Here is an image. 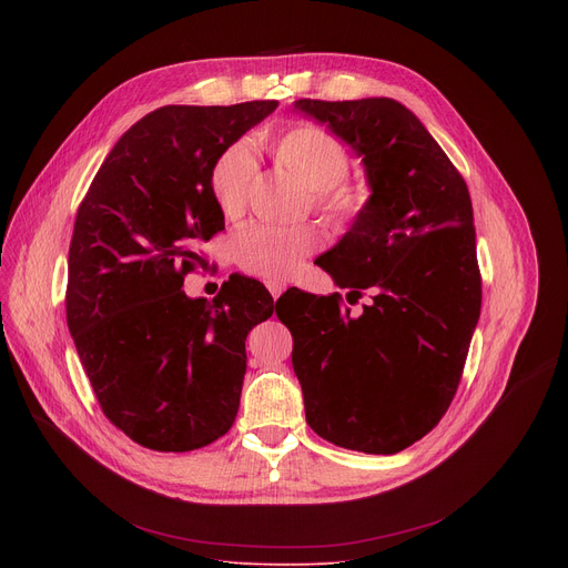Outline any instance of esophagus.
<instances>
[{
    "mask_svg": "<svg viewBox=\"0 0 568 568\" xmlns=\"http://www.w3.org/2000/svg\"><path fill=\"white\" fill-rule=\"evenodd\" d=\"M266 287H268V292H272L274 300H278V296L285 292L287 285L283 281H266Z\"/></svg>",
    "mask_w": 568,
    "mask_h": 568,
    "instance_id": "esophagus-1",
    "label": "esophagus"
}]
</instances>
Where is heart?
Returning a JSON list of instances; mask_svg holds the SVG:
<instances>
[{"mask_svg": "<svg viewBox=\"0 0 568 568\" xmlns=\"http://www.w3.org/2000/svg\"><path fill=\"white\" fill-rule=\"evenodd\" d=\"M276 165L294 176L308 193L317 212L334 223H347L362 212L366 191L345 184L347 152L329 131L313 124L287 126L278 133L255 140ZM255 174V156L246 142L230 144L212 170V189L221 212L230 219L244 214L251 182ZM320 246V234L308 227H281L255 223L248 225L236 242V260L246 272L283 281L290 278L304 260Z\"/></svg>", "mask_w": 568, "mask_h": 568, "instance_id": "heart-1", "label": "heart"}]
</instances>
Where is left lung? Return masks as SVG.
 Returning a JSON list of instances; mask_svg holds the SVG:
<instances>
[{
	"mask_svg": "<svg viewBox=\"0 0 568 568\" xmlns=\"http://www.w3.org/2000/svg\"><path fill=\"white\" fill-rule=\"evenodd\" d=\"M362 159L371 195L315 262L338 287L373 292L359 317L338 296L287 290L281 322L306 422L326 442L398 454L449 409L481 313L471 200L412 110L394 99L294 101Z\"/></svg>",
	"mask_w": 568,
	"mask_h": 568,
	"instance_id": "1",
	"label": "left lung"
}]
</instances>
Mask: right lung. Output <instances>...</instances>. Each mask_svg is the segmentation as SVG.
<instances>
[{"mask_svg":"<svg viewBox=\"0 0 568 568\" xmlns=\"http://www.w3.org/2000/svg\"><path fill=\"white\" fill-rule=\"evenodd\" d=\"M276 105H163L144 114L116 140L78 209L69 332L103 414L146 449L193 452L232 428L246 336L278 313L246 276H230L212 304L182 290L202 262L200 244L225 227L214 163Z\"/></svg>","mask_w":568,"mask_h":568,"instance_id":"obj_1","label":"right lung"}]
</instances>
